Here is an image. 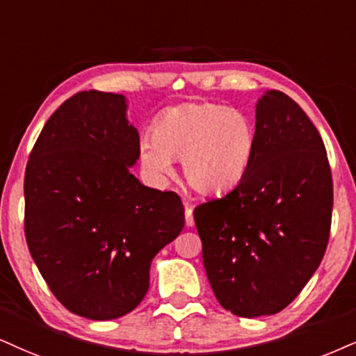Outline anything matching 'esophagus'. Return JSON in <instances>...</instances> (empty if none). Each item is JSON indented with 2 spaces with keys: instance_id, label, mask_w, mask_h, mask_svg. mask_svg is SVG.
I'll return each instance as SVG.
<instances>
[{
  "instance_id": "obj_1",
  "label": "esophagus",
  "mask_w": 356,
  "mask_h": 356,
  "mask_svg": "<svg viewBox=\"0 0 356 356\" xmlns=\"http://www.w3.org/2000/svg\"><path fill=\"white\" fill-rule=\"evenodd\" d=\"M185 221H186V226L191 227L195 225V218H193V209L190 204H185Z\"/></svg>"
}]
</instances>
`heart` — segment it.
Returning a JSON list of instances; mask_svg holds the SVG:
<instances>
[{
	"mask_svg": "<svg viewBox=\"0 0 356 356\" xmlns=\"http://www.w3.org/2000/svg\"><path fill=\"white\" fill-rule=\"evenodd\" d=\"M153 138L140 143V165L153 181L173 175L171 158L183 160V177L193 191L222 196L248 175L256 152V130L245 113L218 104L171 107L153 125Z\"/></svg>",
	"mask_w": 356,
	"mask_h": 356,
	"instance_id": "heart-1",
	"label": "heart"
}]
</instances>
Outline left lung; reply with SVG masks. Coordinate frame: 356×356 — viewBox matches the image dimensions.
Returning <instances> with one entry per match:
<instances>
[{
	"mask_svg": "<svg viewBox=\"0 0 356 356\" xmlns=\"http://www.w3.org/2000/svg\"><path fill=\"white\" fill-rule=\"evenodd\" d=\"M332 206L318 130L289 95L266 90L256 104V152L243 183L193 211L219 304L245 318L285 309L322 262Z\"/></svg>",
	"mask_w": 356,
	"mask_h": 356,
	"instance_id": "8db88e82",
	"label": "left lung"
}]
</instances>
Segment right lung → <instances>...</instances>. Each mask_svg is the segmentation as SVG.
Wrapping results in <instances>:
<instances>
[{
	"mask_svg": "<svg viewBox=\"0 0 356 356\" xmlns=\"http://www.w3.org/2000/svg\"><path fill=\"white\" fill-rule=\"evenodd\" d=\"M125 95L84 90L46 122L24 175V234L65 309L90 320L131 312L150 266L185 226L177 193L142 185L130 168L138 130Z\"/></svg>",
	"mask_w": 356,
	"mask_h": 356,
	"instance_id": "right-lung-1",
	"label": "right lung"
}]
</instances>
